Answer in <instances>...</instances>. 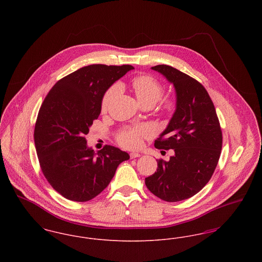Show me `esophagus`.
Returning <instances> with one entry per match:
<instances>
[{"mask_svg": "<svg viewBox=\"0 0 262 262\" xmlns=\"http://www.w3.org/2000/svg\"><path fill=\"white\" fill-rule=\"evenodd\" d=\"M129 156H130V159H135V158H137V157H140V154L137 153V152H132L129 154Z\"/></svg>", "mask_w": 262, "mask_h": 262, "instance_id": "obj_1", "label": "esophagus"}]
</instances>
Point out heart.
<instances>
[{"mask_svg":"<svg viewBox=\"0 0 262 262\" xmlns=\"http://www.w3.org/2000/svg\"><path fill=\"white\" fill-rule=\"evenodd\" d=\"M132 88L137 96V100L141 105L153 103L154 105L161 99L164 89L161 83L150 75H137L132 80ZM120 92L119 84H115L109 88L104 94L101 102L102 112H106L112 106L114 101ZM174 102L167 100L165 102V109L172 111L174 109ZM152 134L150 127L147 125H137L124 129L119 136V143L127 149H137L142 145L143 138L149 137Z\"/></svg>","mask_w":262,"mask_h":262,"instance_id":"obj_1","label":"heart"}]
</instances>
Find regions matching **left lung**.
<instances>
[{
    "mask_svg": "<svg viewBox=\"0 0 262 262\" xmlns=\"http://www.w3.org/2000/svg\"><path fill=\"white\" fill-rule=\"evenodd\" d=\"M173 83L176 111L155 140L157 149H174L169 161L157 160V172L145 178L150 191L168 202L187 200L209 182L222 149V130L211 98L204 86L173 67L151 68Z\"/></svg>",
    "mask_w": 262,
    "mask_h": 262,
    "instance_id": "obj_1",
    "label": "left lung"
}]
</instances>
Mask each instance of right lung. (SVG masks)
<instances>
[{
	"instance_id": "right-lung-1",
	"label": "right lung",
	"mask_w": 262,
	"mask_h": 262,
	"mask_svg": "<svg viewBox=\"0 0 262 262\" xmlns=\"http://www.w3.org/2000/svg\"><path fill=\"white\" fill-rule=\"evenodd\" d=\"M134 67L90 64L60 79L38 113L34 142L43 174L67 200L84 202L110 184L129 155L112 145L98 152L85 136L101 113L107 89Z\"/></svg>"
}]
</instances>
